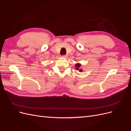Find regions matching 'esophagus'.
I'll list each match as a JSON object with an SVG mask.
<instances>
[{"instance_id": "1", "label": "esophagus", "mask_w": 131, "mask_h": 131, "mask_svg": "<svg viewBox=\"0 0 131 131\" xmlns=\"http://www.w3.org/2000/svg\"><path fill=\"white\" fill-rule=\"evenodd\" d=\"M63 57H64V58H67V57H68V55L64 54V55H63Z\"/></svg>"}]
</instances>
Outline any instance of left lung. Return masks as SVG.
<instances>
[{"instance_id": "obj_1", "label": "left lung", "mask_w": 131, "mask_h": 131, "mask_svg": "<svg viewBox=\"0 0 131 131\" xmlns=\"http://www.w3.org/2000/svg\"><path fill=\"white\" fill-rule=\"evenodd\" d=\"M80 64H77L76 65V67H77L76 68H77V69H78V68H79V67H80ZM80 70V72H82V69H80V70Z\"/></svg>"}]
</instances>
